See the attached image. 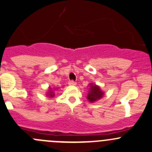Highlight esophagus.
<instances>
[{"label":"esophagus","instance_id":"esophagus-1","mask_svg":"<svg viewBox=\"0 0 152 152\" xmlns=\"http://www.w3.org/2000/svg\"><path fill=\"white\" fill-rule=\"evenodd\" d=\"M68 84H69V85H71V86H74V85H76V83L74 81L71 80V81H69V82H68Z\"/></svg>","mask_w":152,"mask_h":152}]
</instances>
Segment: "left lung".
<instances>
[{
	"label": "left lung",
	"instance_id": "obj_1",
	"mask_svg": "<svg viewBox=\"0 0 152 152\" xmlns=\"http://www.w3.org/2000/svg\"><path fill=\"white\" fill-rule=\"evenodd\" d=\"M103 92L100 90V87L97 86L96 84H90V90L87 95V99L89 102L93 103V102L97 101L100 100L103 95Z\"/></svg>",
	"mask_w": 152,
	"mask_h": 152
}]
</instances>
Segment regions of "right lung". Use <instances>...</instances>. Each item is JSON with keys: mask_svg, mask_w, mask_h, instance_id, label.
<instances>
[{"mask_svg": "<svg viewBox=\"0 0 152 152\" xmlns=\"http://www.w3.org/2000/svg\"><path fill=\"white\" fill-rule=\"evenodd\" d=\"M48 96H49L50 97H54L55 96V94H54V92H52V90H49V92H48Z\"/></svg>", "mask_w": 152, "mask_h": 152, "instance_id": "1", "label": "right lung"}]
</instances>
